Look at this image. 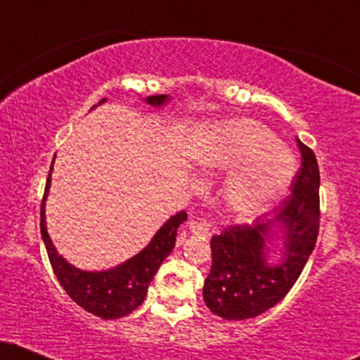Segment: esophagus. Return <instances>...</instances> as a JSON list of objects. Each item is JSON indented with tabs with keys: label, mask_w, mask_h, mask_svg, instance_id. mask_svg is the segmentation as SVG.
I'll list each match as a JSON object with an SVG mask.
<instances>
[{
	"label": "esophagus",
	"mask_w": 360,
	"mask_h": 360,
	"mask_svg": "<svg viewBox=\"0 0 360 360\" xmlns=\"http://www.w3.org/2000/svg\"><path fill=\"white\" fill-rule=\"evenodd\" d=\"M189 230H191L193 235L196 237H210L212 235V225H210L206 220H200V221H191L189 223Z\"/></svg>",
	"instance_id": "34e87169"
}]
</instances>
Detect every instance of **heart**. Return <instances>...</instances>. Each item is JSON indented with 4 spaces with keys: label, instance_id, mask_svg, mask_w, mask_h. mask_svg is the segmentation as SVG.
<instances>
[{
    "label": "heart",
    "instance_id": "heart-1",
    "mask_svg": "<svg viewBox=\"0 0 360 360\" xmlns=\"http://www.w3.org/2000/svg\"><path fill=\"white\" fill-rule=\"evenodd\" d=\"M189 157L205 171L238 167L226 201L235 213L252 214L271 203L295 176V159L269 128L254 120H230L208 127L193 139Z\"/></svg>",
    "mask_w": 360,
    "mask_h": 360
}]
</instances>
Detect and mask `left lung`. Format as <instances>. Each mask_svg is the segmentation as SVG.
Listing matches in <instances>:
<instances>
[{"instance_id":"1","label":"left lung","mask_w":360,"mask_h":360,"mask_svg":"<svg viewBox=\"0 0 360 360\" xmlns=\"http://www.w3.org/2000/svg\"><path fill=\"white\" fill-rule=\"evenodd\" d=\"M301 169L292 193L271 214L212 237V271L203 300L225 320H247L276 307L307 266L320 226L316 157L298 140Z\"/></svg>"}]
</instances>
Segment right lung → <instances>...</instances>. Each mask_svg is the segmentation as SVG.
Instances as JSON below:
<instances>
[{
	"instance_id": "1",
	"label": "right lung",
	"mask_w": 360,
	"mask_h": 360,
	"mask_svg": "<svg viewBox=\"0 0 360 360\" xmlns=\"http://www.w3.org/2000/svg\"><path fill=\"white\" fill-rule=\"evenodd\" d=\"M105 101L106 98L96 106L103 105ZM143 101L152 108H164L171 103V96L157 94V96H147ZM96 106H93V110ZM53 160H56V155L52 159L51 172H49L47 184H45L42 210H40V233H42V240L47 249L49 259H51L53 274L57 276L69 298L79 304L82 309L93 313L94 316H100L103 320H117V318L130 315L146 300L148 284L152 283L164 259L174 249L177 229L181 226V223L188 220V214L186 212L172 214L157 230L152 240L139 254L127 259L125 262L103 271L79 269L57 252L51 235L47 232L45 201H47L49 189H51Z\"/></svg>"
}]
</instances>
